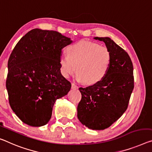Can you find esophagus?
Returning a JSON list of instances; mask_svg holds the SVG:
<instances>
[{
    "instance_id": "1",
    "label": "esophagus",
    "mask_w": 152,
    "mask_h": 152,
    "mask_svg": "<svg viewBox=\"0 0 152 152\" xmlns=\"http://www.w3.org/2000/svg\"><path fill=\"white\" fill-rule=\"evenodd\" d=\"M71 88H72V89H74V90L78 89V86H77L75 83H72V85H71Z\"/></svg>"
}]
</instances>
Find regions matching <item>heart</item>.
I'll return each mask as SVG.
<instances>
[{"mask_svg": "<svg viewBox=\"0 0 152 152\" xmlns=\"http://www.w3.org/2000/svg\"><path fill=\"white\" fill-rule=\"evenodd\" d=\"M67 56L60 58V70L66 78L77 72V79L86 85H94L104 78L111 64V56L106 47L82 40L67 47Z\"/></svg>", "mask_w": 152, "mask_h": 152, "instance_id": "b5f03b06", "label": "heart"}]
</instances>
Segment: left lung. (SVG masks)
<instances>
[{"label": "left lung", "mask_w": 152, "mask_h": 152, "mask_svg": "<svg viewBox=\"0 0 152 152\" xmlns=\"http://www.w3.org/2000/svg\"><path fill=\"white\" fill-rule=\"evenodd\" d=\"M104 42L111 56V64L101 81L79 88L81 99L77 118L90 129L104 130L118 120L128 108L134 88L133 65L124 50L109 37H94Z\"/></svg>", "instance_id": "obj_1"}]
</instances>
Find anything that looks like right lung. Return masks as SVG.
<instances>
[{"mask_svg": "<svg viewBox=\"0 0 152 152\" xmlns=\"http://www.w3.org/2000/svg\"><path fill=\"white\" fill-rule=\"evenodd\" d=\"M71 43L57 31L35 28L16 44L9 58L6 88L11 108L24 123L45 125L56 100L71 90L60 72V58L62 49Z\"/></svg>", "mask_w": 152, "mask_h": 152, "instance_id": "right-lung-1", "label": "right lung"}]
</instances>
